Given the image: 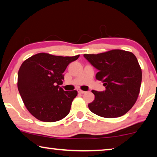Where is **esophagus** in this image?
Segmentation results:
<instances>
[{"label":"esophagus","instance_id":"obj_1","mask_svg":"<svg viewBox=\"0 0 157 157\" xmlns=\"http://www.w3.org/2000/svg\"><path fill=\"white\" fill-rule=\"evenodd\" d=\"M85 92V91H82V90H78V93L79 94H84Z\"/></svg>","mask_w":157,"mask_h":157}]
</instances>
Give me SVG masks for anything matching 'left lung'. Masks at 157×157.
<instances>
[{
  "label": "left lung",
  "instance_id": "1",
  "mask_svg": "<svg viewBox=\"0 0 157 157\" xmlns=\"http://www.w3.org/2000/svg\"><path fill=\"white\" fill-rule=\"evenodd\" d=\"M99 72L96 79L104 82L106 90H92L95 99L88 104L96 115L113 118L132 109L140 94L142 70L132 53L114 49L98 54H84Z\"/></svg>",
  "mask_w": 157,
  "mask_h": 157
}]
</instances>
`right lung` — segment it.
Here are the masks:
<instances>
[{"mask_svg": "<svg viewBox=\"0 0 157 157\" xmlns=\"http://www.w3.org/2000/svg\"><path fill=\"white\" fill-rule=\"evenodd\" d=\"M39 53L25 60L19 69L17 88L25 106L35 118L56 122L71 111L76 90L64 91L63 75L67 65L79 58Z\"/></svg>", "mask_w": 157, "mask_h": 157, "instance_id": "add662e5", "label": "right lung"}]
</instances>
